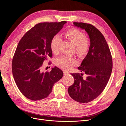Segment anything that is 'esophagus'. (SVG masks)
<instances>
[{"instance_id":"esophagus-1","label":"esophagus","mask_w":126,"mask_h":126,"mask_svg":"<svg viewBox=\"0 0 126 126\" xmlns=\"http://www.w3.org/2000/svg\"><path fill=\"white\" fill-rule=\"evenodd\" d=\"M63 74H64V75H69V72H68V71H64L63 72Z\"/></svg>"}]
</instances>
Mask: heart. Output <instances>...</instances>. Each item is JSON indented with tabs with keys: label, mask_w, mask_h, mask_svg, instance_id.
Here are the masks:
<instances>
[{
	"label": "heart",
	"mask_w": 126,
	"mask_h": 126,
	"mask_svg": "<svg viewBox=\"0 0 126 126\" xmlns=\"http://www.w3.org/2000/svg\"><path fill=\"white\" fill-rule=\"evenodd\" d=\"M65 35L76 45V51L80 55H85L90 48V43L85 37L84 33L77 29H69L65 32ZM62 40L59 34H56L50 42V49L53 53H57L60 43ZM77 63L76 60L69 56L64 55L56 60V64L60 68L64 70L70 68Z\"/></svg>",
	"instance_id": "1"
}]
</instances>
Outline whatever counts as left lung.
I'll use <instances>...</instances> for the list:
<instances>
[{"label": "left lung", "instance_id": "1", "mask_svg": "<svg viewBox=\"0 0 126 126\" xmlns=\"http://www.w3.org/2000/svg\"><path fill=\"white\" fill-rule=\"evenodd\" d=\"M88 34L90 40L89 52L78 69L83 73H72L75 82L69 86L68 92L75 101L88 103L98 97L105 88L110 77L112 60L110 51L104 36L92 24L73 22Z\"/></svg>", "mask_w": 126, "mask_h": 126}]
</instances>
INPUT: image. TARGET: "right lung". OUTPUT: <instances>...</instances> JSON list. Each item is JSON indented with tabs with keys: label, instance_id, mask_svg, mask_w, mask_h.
<instances>
[{
	"label": "right lung",
	"instance_id": "1",
	"mask_svg": "<svg viewBox=\"0 0 126 126\" xmlns=\"http://www.w3.org/2000/svg\"><path fill=\"white\" fill-rule=\"evenodd\" d=\"M66 21L43 22L36 24L22 37L16 47L12 62V71L16 83L22 94L33 101L48 96L54 84L61 79L63 73L57 67L43 72V63L52 57L50 42Z\"/></svg>",
	"mask_w": 126,
	"mask_h": 126
}]
</instances>
